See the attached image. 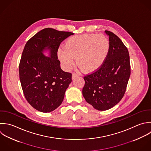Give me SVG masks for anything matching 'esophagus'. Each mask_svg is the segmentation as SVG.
Returning <instances> with one entry per match:
<instances>
[{"instance_id": "obj_1", "label": "esophagus", "mask_w": 151, "mask_h": 151, "mask_svg": "<svg viewBox=\"0 0 151 151\" xmlns=\"http://www.w3.org/2000/svg\"><path fill=\"white\" fill-rule=\"evenodd\" d=\"M79 75L77 74V73H73V74H72V79H74L75 78H76V77H78Z\"/></svg>"}]
</instances>
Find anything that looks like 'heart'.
Listing matches in <instances>:
<instances>
[{
  "instance_id": "obj_1",
  "label": "heart",
  "mask_w": 151,
  "mask_h": 151,
  "mask_svg": "<svg viewBox=\"0 0 151 151\" xmlns=\"http://www.w3.org/2000/svg\"><path fill=\"white\" fill-rule=\"evenodd\" d=\"M110 48L108 38L104 34H84L70 37L64 49L58 51V58L66 69H70L77 58V64L85 72L98 70L105 61Z\"/></svg>"
}]
</instances>
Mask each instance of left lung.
Listing matches in <instances>:
<instances>
[{"label":"left lung","instance_id":"left-lung-1","mask_svg":"<svg viewBox=\"0 0 151 151\" xmlns=\"http://www.w3.org/2000/svg\"><path fill=\"white\" fill-rule=\"evenodd\" d=\"M110 48L103 65L95 72L84 76L82 94L95 109L106 111L122 99L131 75L129 55L127 47L114 33L105 30Z\"/></svg>","mask_w":151,"mask_h":151}]
</instances>
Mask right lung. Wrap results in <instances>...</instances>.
Masks as SVG:
<instances>
[{
    "mask_svg": "<svg viewBox=\"0 0 151 151\" xmlns=\"http://www.w3.org/2000/svg\"><path fill=\"white\" fill-rule=\"evenodd\" d=\"M73 34L45 28L24 46L19 66L20 81L26 99L40 112H50L59 107L72 82V73L61 69L57 52L61 42ZM46 49L50 50V57L42 54Z\"/></svg>",
    "mask_w": 151,
    "mask_h": 151,
    "instance_id": "obj_1",
    "label": "right lung"
}]
</instances>
